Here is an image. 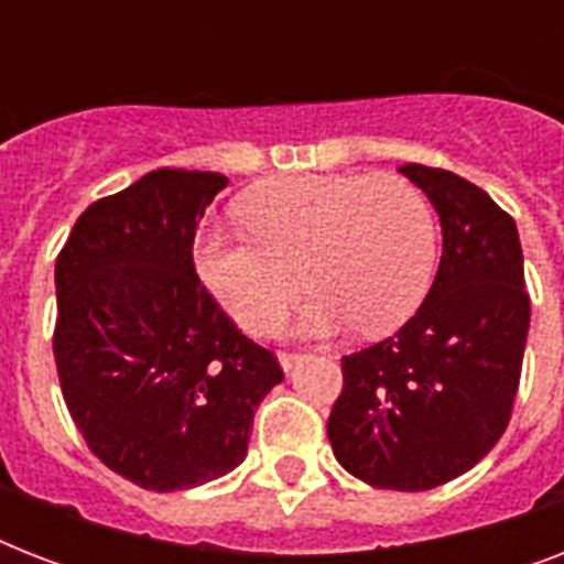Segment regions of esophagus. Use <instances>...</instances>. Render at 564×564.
<instances>
[{
	"instance_id": "1",
	"label": "esophagus",
	"mask_w": 564,
	"mask_h": 564,
	"mask_svg": "<svg viewBox=\"0 0 564 564\" xmlns=\"http://www.w3.org/2000/svg\"><path fill=\"white\" fill-rule=\"evenodd\" d=\"M278 362H281L283 371H290V369H295V366H299V362H301V354H295V351H278Z\"/></svg>"
}]
</instances>
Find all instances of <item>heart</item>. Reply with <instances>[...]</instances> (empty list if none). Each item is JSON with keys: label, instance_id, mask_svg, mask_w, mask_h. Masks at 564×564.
<instances>
[{"label": "heart", "instance_id": "1", "mask_svg": "<svg viewBox=\"0 0 564 564\" xmlns=\"http://www.w3.org/2000/svg\"><path fill=\"white\" fill-rule=\"evenodd\" d=\"M251 237L202 234L195 269L219 304L248 330L274 325L301 279L313 299L304 334L357 322L380 336L419 310L433 272V216L410 181L375 175H295L242 198Z\"/></svg>", "mask_w": 564, "mask_h": 564}]
</instances>
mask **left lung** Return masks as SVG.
<instances>
[{"mask_svg":"<svg viewBox=\"0 0 564 564\" xmlns=\"http://www.w3.org/2000/svg\"><path fill=\"white\" fill-rule=\"evenodd\" d=\"M442 221V260L419 313L383 343L343 357L327 438L345 471L375 489L424 491L498 445L512 415L530 295L512 216L477 184L401 166Z\"/></svg>","mask_w":564,"mask_h":564,"instance_id":"8db88e82","label":"left lung"}]
</instances>
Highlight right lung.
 Listing matches in <instances>:
<instances>
[{"instance_id": "obj_1", "label": "right lung", "mask_w": 564, "mask_h": 564, "mask_svg": "<svg viewBox=\"0 0 564 564\" xmlns=\"http://www.w3.org/2000/svg\"><path fill=\"white\" fill-rule=\"evenodd\" d=\"M228 178L154 170L78 216L55 263V366L90 451L149 491L234 471L254 410L283 380L193 263L195 228Z\"/></svg>"}]
</instances>
